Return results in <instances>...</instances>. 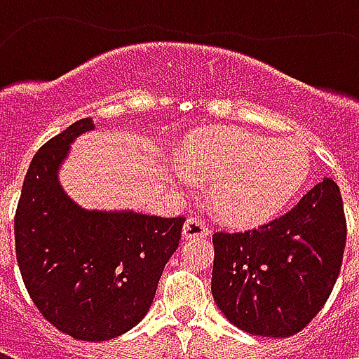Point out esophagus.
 Listing matches in <instances>:
<instances>
[{
	"instance_id": "esophagus-1",
	"label": "esophagus",
	"mask_w": 359,
	"mask_h": 359,
	"mask_svg": "<svg viewBox=\"0 0 359 359\" xmlns=\"http://www.w3.org/2000/svg\"><path fill=\"white\" fill-rule=\"evenodd\" d=\"M210 226L205 225L200 217H188L184 226H182L184 238H203V236H210Z\"/></svg>"
}]
</instances>
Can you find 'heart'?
<instances>
[{"label": "heart", "instance_id": "heart-1", "mask_svg": "<svg viewBox=\"0 0 359 359\" xmlns=\"http://www.w3.org/2000/svg\"><path fill=\"white\" fill-rule=\"evenodd\" d=\"M179 179L213 180V205L236 226L275 217L300 192L309 157L294 140H271L242 128H205L180 149Z\"/></svg>", "mask_w": 359, "mask_h": 359}]
</instances>
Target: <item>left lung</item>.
<instances>
[{"mask_svg": "<svg viewBox=\"0 0 359 359\" xmlns=\"http://www.w3.org/2000/svg\"><path fill=\"white\" fill-rule=\"evenodd\" d=\"M344 246L342 196L334 180L323 179L283 217L213 234V300L241 331L292 337L329 300Z\"/></svg>", "mask_w": 359, "mask_h": 359, "instance_id": "1", "label": "left lung"}]
</instances>
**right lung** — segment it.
Returning a JSON list of instances; mask_svg holds the SVG:
<instances>
[{
    "label": "right lung",
    "mask_w": 359,
    "mask_h": 359,
    "mask_svg": "<svg viewBox=\"0 0 359 359\" xmlns=\"http://www.w3.org/2000/svg\"><path fill=\"white\" fill-rule=\"evenodd\" d=\"M81 118L43 144L28 167L15 213V250L30 298L73 339L102 342L148 313L184 217L82 210L59 184V167L81 134Z\"/></svg>",
    "instance_id": "right-lung-1"
}]
</instances>
